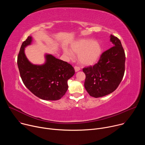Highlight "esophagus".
Returning <instances> with one entry per match:
<instances>
[{
  "label": "esophagus",
  "instance_id": "obj_1",
  "mask_svg": "<svg viewBox=\"0 0 145 145\" xmlns=\"http://www.w3.org/2000/svg\"><path fill=\"white\" fill-rule=\"evenodd\" d=\"M74 68L75 72H78V71H79L80 70V68L78 67H77V66H75V67H74Z\"/></svg>",
  "mask_w": 145,
  "mask_h": 145
}]
</instances>
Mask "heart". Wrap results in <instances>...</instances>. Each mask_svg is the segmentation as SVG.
Masks as SVG:
<instances>
[{"instance_id": "heart-1", "label": "heart", "mask_w": 145, "mask_h": 145, "mask_svg": "<svg viewBox=\"0 0 145 145\" xmlns=\"http://www.w3.org/2000/svg\"><path fill=\"white\" fill-rule=\"evenodd\" d=\"M72 51L78 54L80 63L85 65H91L95 64L99 59L101 54V46L97 40L90 39H80L71 46ZM65 53L72 57L73 54L68 49H64Z\"/></svg>"}]
</instances>
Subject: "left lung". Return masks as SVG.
Instances as JSON below:
<instances>
[{
	"instance_id": "obj_1",
	"label": "left lung",
	"mask_w": 145,
	"mask_h": 145,
	"mask_svg": "<svg viewBox=\"0 0 145 145\" xmlns=\"http://www.w3.org/2000/svg\"><path fill=\"white\" fill-rule=\"evenodd\" d=\"M110 40L114 46L101 54L97 63L82 69L86 74L85 88L96 98L116 90L125 74L126 56L120 40L112 35Z\"/></svg>"
}]
</instances>
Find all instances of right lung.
I'll use <instances>...</instances> for the list:
<instances>
[{"instance_id": "1", "label": "right lung", "mask_w": 145, "mask_h": 145, "mask_svg": "<svg viewBox=\"0 0 145 145\" xmlns=\"http://www.w3.org/2000/svg\"><path fill=\"white\" fill-rule=\"evenodd\" d=\"M29 36L23 42L17 59L20 77L27 88L38 97L45 100L60 99L66 93L68 80L74 73L73 67L67 62L46 54V63L42 65H33L25 54V48L31 44Z\"/></svg>"}]
</instances>
